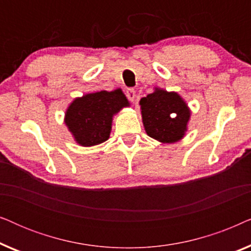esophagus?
Returning <instances> with one entry per match:
<instances>
[{
    "label": "esophagus",
    "instance_id": "34e87169",
    "mask_svg": "<svg viewBox=\"0 0 251 251\" xmlns=\"http://www.w3.org/2000/svg\"><path fill=\"white\" fill-rule=\"evenodd\" d=\"M126 97H128L129 100H131L133 102L136 99V91L133 90V89H128V90H126Z\"/></svg>",
    "mask_w": 251,
    "mask_h": 251
}]
</instances>
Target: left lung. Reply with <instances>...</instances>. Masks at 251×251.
<instances>
[{"label": "left lung", "instance_id": "8db88e82", "mask_svg": "<svg viewBox=\"0 0 251 251\" xmlns=\"http://www.w3.org/2000/svg\"><path fill=\"white\" fill-rule=\"evenodd\" d=\"M142 118L146 133L161 143H175L187 130L190 109L176 92L155 89L140 99Z\"/></svg>", "mask_w": 251, "mask_h": 251}]
</instances>
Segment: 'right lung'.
<instances>
[{"instance_id":"add662e5","label":"right lung","mask_w":251,"mask_h":251,"mask_svg":"<svg viewBox=\"0 0 251 251\" xmlns=\"http://www.w3.org/2000/svg\"><path fill=\"white\" fill-rule=\"evenodd\" d=\"M128 105L121 89L88 94L70 105L65 123L81 146L98 145L108 139L113 115Z\"/></svg>"}]
</instances>
